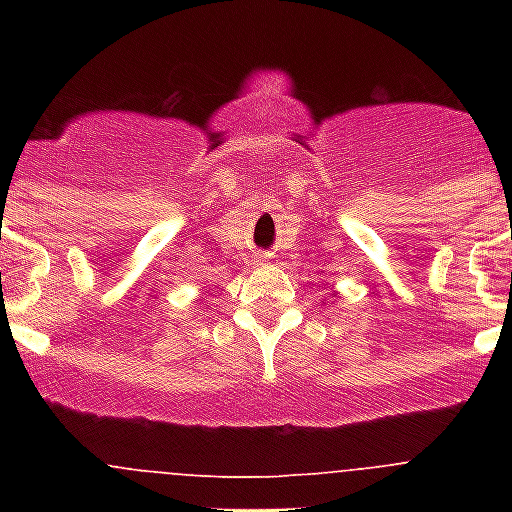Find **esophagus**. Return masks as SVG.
<instances>
[{"label":"esophagus","mask_w":512,"mask_h":512,"mask_svg":"<svg viewBox=\"0 0 512 512\" xmlns=\"http://www.w3.org/2000/svg\"><path fill=\"white\" fill-rule=\"evenodd\" d=\"M269 259H271V253H259L261 264H266V261H269Z\"/></svg>","instance_id":"obj_1"}]
</instances>
